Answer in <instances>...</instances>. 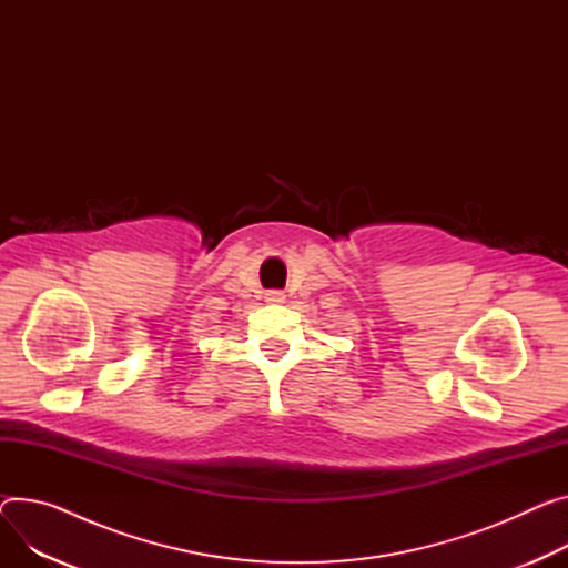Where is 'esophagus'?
Listing matches in <instances>:
<instances>
[{
	"label": "esophagus",
	"mask_w": 568,
	"mask_h": 568,
	"mask_svg": "<svg viewBox=\"0 0 568 568\" xmlns=\"http://www.w3.org/2000/svg\"><path fill=\"white\" fill-rule=\"evenodd\" d=\"M284 293L282 291H271V293H266V302H284Z\"/></svg>",
	"instance_id": "obj_1"
}]
</instances>
